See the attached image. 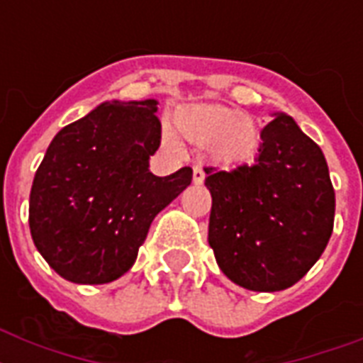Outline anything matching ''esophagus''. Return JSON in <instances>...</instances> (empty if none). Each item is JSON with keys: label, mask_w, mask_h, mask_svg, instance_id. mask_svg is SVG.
<instances>
[{"label": "esophagus", "mask_w": 363, "mask_h": 363, "mask_svg": "<svg viewBox=\"0 0 363 363\" xmlns=\"http://www.w3.org/2000/svg\"><path fill=\"white\" fill-rule=\"evenodd\" d=\"M205 181V171L203 167H199V165H196L194 167V184H201V182Z\"/></svg>", "instance_id": "obj_1"}]
</instances>
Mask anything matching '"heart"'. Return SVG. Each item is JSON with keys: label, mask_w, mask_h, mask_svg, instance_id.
<instances>
[{"label": "heart", "mask_w": 363, "mask_h": 363, "mask_svg": "<svg viewBox=\"0 0 363 363\" xmlns=\"http://www.w3.org/2000/svg\"><path fill=\"white\" fill-rule=\"evenodd\" d=\"M177 131L198 147H209L211 158L222 165H239L254 158L259 147L258 122L252 116L226 105H199L175 116ZM165 143L181 150V141L165 130Z\"/></svg>", "instance_id": "b5f03b06"}]
</instances>
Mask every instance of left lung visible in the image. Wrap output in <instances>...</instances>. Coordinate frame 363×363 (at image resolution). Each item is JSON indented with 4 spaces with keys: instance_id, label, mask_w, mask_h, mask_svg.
I'll return each mask as SVG.
<instances>
[{
    "instance_id": "left-lung-1",
    "label": "left lung",
    "mask_w": 363,
    "mask_h": 363,
    "mask_svg": "<svg viewBox=\"0 0 363 363\" xmlns=\"http://www.w3.org/2000/svg\"><path fill=\"white\" fill-rule=\"evenodd\" d=\"M254 165L205 169L209 245L222 273L254 292H279L320 258L335 192L320 147L286 113H271Z\"/></svg>"
}]
</instances>
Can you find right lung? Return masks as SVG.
<instances>
[{
    "label": "right lung",
    "instance_id": "obj_1",
    "mask_svg": "<svg viewBox=\"0 0 363 363\" xmlns=\"http://www.w3.org/2000/svg\"><path fill=\"white\" fill-rule=\"evenodd\" d=\"M158 101H104L54 135L30 192L37 250L65 281L105 284L135 264L148 228L192 182V169L156 177Z\"/></svg>",
    "mask_w": 363,
    "mask_h": 363
}]
</instances>
